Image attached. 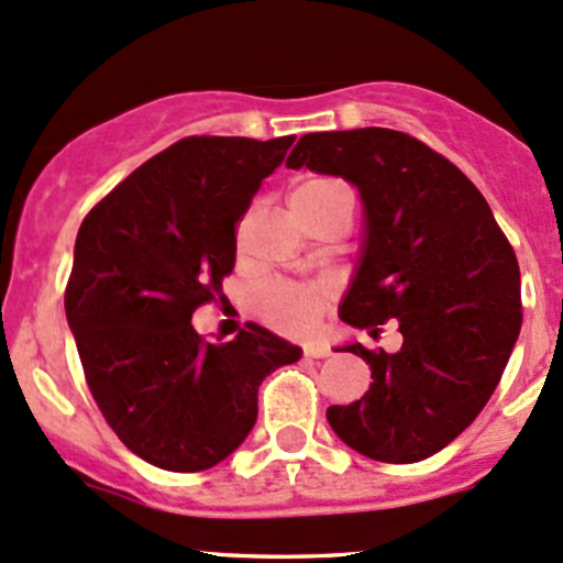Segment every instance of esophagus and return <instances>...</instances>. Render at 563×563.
<instances>
[{
    "instance_id": "1",
    "label": "esophagus",
    "mask_w": 563,
    "mask_h": 563,
    "mask_svg": "<svg viewBox=\"0 0 563 563\" xmlns=\"http://www.w3.org/2000/svg\"><path fill=\"white\" fill-rule=\"evenodd\" d=\"M305 355L307 357H329L331 347H329V344H307Z\"/></svg>"
}]
</instances>
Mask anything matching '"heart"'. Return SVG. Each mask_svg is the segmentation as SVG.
<instances>
[{
    "label": "heart",
    "mask_w": 563,
    "mask_h": 563,
    "mask_svg": "<svg viewBox=\"0 0 563 563\" xmlns=\"http://www.w3.org/2000/svg\"><path fill=\"white\" fill-rule=\"evenodd\" d=\"M342 189L347 187H344L342 181H336V178L307 176L294 184L288 200H291L296 219L307 221L320 206H325V202H329L333 195H339ZM323 299L325 296L320 288L294 286V283H275L267 291L258 294L256 314L277 331H307L312 329L320 310H323Z\"/></svg>",
    "instance_id": "heart-1"
}]
</instances>
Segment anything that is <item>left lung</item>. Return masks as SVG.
I'll use <instances>...</instances> for the list:
<instances>
[{"label": "left lung", "mask_w": 563, "mask_h": 563, "mask_svg": "<svg viewBox=\"0 0 563 563\" xmlns=\"http://www.w3.org/2000/svg\"><path fill=\"white\" fill-rule=\"evenodd\" d=\"M288 168L342 176L366 202V249L342 320L379 336L398 323V352L352 344L372 387L329 406L355 452L406 465L471 428L503 379L521 331V269L489 202L443 154L390 128L307 133Z\"/></svg>", "instance_id": "8db88e82"}]
</instances>
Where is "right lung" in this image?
Returning a JSON list of instances; mask_svg holds the SVG:
<instances>
[{
  "label": "right lung",
  "instance_id": "1",
  "mask_svg": "<svg viewBox=\"0 0 563 563\" xmlns=\"http://www.w3.org/2000/svg\"><path fill=\"white\" fill-rule=\"evenodd\" d=\"M294 135H189L154 154L79 227L66 318L92 400L122 443L154 467L219 465L256 422L264 376L301 350L256 323L213 344L191 312L224 301L238 224Z\"/></svg>",
  "mask_w": 563,
  "mask_h": 563
}]
</instances>
